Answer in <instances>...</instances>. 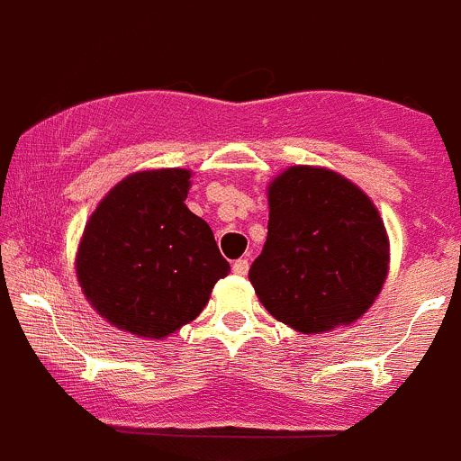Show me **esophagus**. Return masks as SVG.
<instances>
[{"instance_id": "obj_1", "label": "esophagus", "mask_w": 461, "mask_h": 461, "mask_svg": "<svg viewBox=\"0 0 461 461\" xmlns=\"http://www.w3.org/2000/svg\"><path fill=\"white\" fill-rule=\"evenodd\" d=\"M231 271H234L236 276H247V271H249V260H247V258L234 260V265H231Z\"/></svg>"}]
</instances>
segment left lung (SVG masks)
<instances>
[{"mask_svg": "<svg viewBox=\"0 0 461 461\" xmlns=\"http://www.w3.org/2000/svg\"><path fill=\"white\" fill-rule=\"evenodd\" d=\"M386 267L384 222L353 183L307 166L271 183L267 243L249 280L276 320L303 333L353 322L380 294Z\"/></svg>", "mask_w": 461, "mask_h": 461, "instance_id": "1", "label": "left lung"}]
</instances>
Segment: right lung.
<instances>
[{"instance_id": "add662e5", "label": "right lung", "mask_w": 461, "mask_h": 461, "mask_svg": "<svg viewBox=\"0 0 461 461\" xmlns=\"http://www.w3.org/2000/svg\"><path fill=\"white\" fill-rule=\"evenodd\" d=\"M187 169L123 178L84 230L77 276L92 307L134 336L192 322L230 271L210 225L185 207Z\"/></svg>"}]
</instances>
